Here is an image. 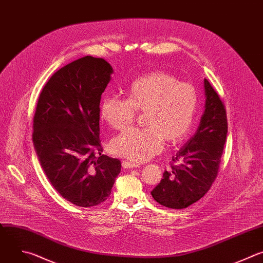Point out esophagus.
<instances>
[{
  "label": "esophagus",
  "mask_w": 263,
  "mask_h": 263,
  "mask_svg": "<svg viewBox=\"0 0 263 263\" xmlns=\"http://www.w3.org/2000/svg\"><path fill=\"white\" fill-rule=\"evenodd\" d=\"M122 167L126 168V169H133V168H139L140 165L139 164H135V163H130V162H123L122 163Z\"/></svg>",
  "instance_id": "34e87169"
}]
</instances>
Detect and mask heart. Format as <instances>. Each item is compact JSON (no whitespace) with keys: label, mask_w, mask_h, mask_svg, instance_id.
<instances>
[{"label":"heart","mask_w":263,"mask_h":263,"mask_svg":"<svg viewBox=\"0 0 263 263\" xmlns=\"http://www.w3.org/2000/svg\"><path fill=\"white\" fill-rule=\"evenodd\" d=\"M198 106L194 85L165 71H152L130 84L126 99L104 96L100 115L110 126L120 129L134 121L137 112H145L146 127L127 128L111 142L115 154L141 163L161 152L165 141L172 145L183 142L192 132Z\"/></svg>","instance_id":"b5f03b06"}]
</instances>
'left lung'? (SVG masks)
Masks as SVG:
<instances>
[{"instance_id":"1","label":"left lung","mask_w":263,"mask_h":263,"mask_svg":"<svg viewBox=\"0 0 263 263\" xmlns=\"http://www.w3.org/2000/svg\"><path fill=\"white\" fill-rule=\"evenodd\" d=\"M205 111L196 134L172 157L171 169L151 192L161 205L182 209L200 200L216 180L228 133L225 104L206 79Z\"/></svg>"}]
</instances>
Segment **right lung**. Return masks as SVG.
<instances>
[{"label":"right lung","mask_w":263,"mask_h":263,"mask_svg":"<svg viewBox=\"0 0 263 263\" xmlns=\"http://www.w3.org/2000/svg\"><path fill=\"white\" fill-rule=\"evenodd\" d=\"M112 66L86 56L50 77L33 119V143L40 165L56 191L77 206L92 207L111 195L121 163L101 154L100 97Z\"/></svg>","instance_id":"1"}]
</instances>
